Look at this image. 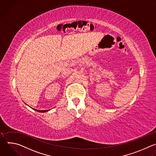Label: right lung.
I'll return each mask as SVG.
<instances>
[{"instance_id": "right-lung-1", "label": "right lung", "mask_w": 156, "mask_h": 156, "mask_svg": "<svg viewBox=\"0 0 156 156\" xmlns=\"http://www.w3.org/2000/svg\"><path fill=\"white\" fill-rule=\"evenodd\" d=\"M33 109H34V111H37V112H48V111H50V109L49 110H37V109H34V108H32Z\"/></svg>"}]
</instances>
